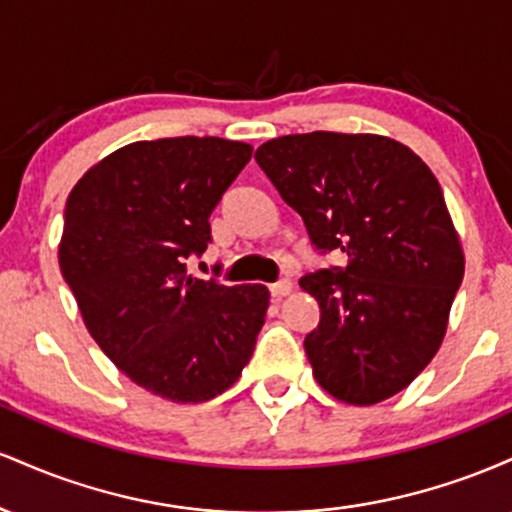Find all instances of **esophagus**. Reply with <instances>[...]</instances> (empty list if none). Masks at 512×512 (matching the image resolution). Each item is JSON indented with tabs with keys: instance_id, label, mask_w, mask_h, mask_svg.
Returning a JSON list of instances; mask_svg holds the SVG:
<instances>
[{
	"instance_id": "obj_1",
	"label": "esophagus",
	"mask_w": 512,
	"mask_h": 512,
	"mask_svg": "<svg viewBox=\"0 0 512 512\" xmlns=\"http://www.w3.org/2000/svg\"><path fill=\"white\" fill-rule=\"evenodd\" d=\"M291 281L289 279H281V281H276V284H272L269 286V291H272V296L274 298H284V296H289L291 293Z\"/></svg>"
}]
</instances>
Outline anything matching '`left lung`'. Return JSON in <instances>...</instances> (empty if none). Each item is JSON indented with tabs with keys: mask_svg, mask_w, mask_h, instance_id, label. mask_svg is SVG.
<instances>
[{
	"mask_svg": "<svg viewBox=\"0 0 512 512\" xmlns=\"http://www.w3.org/2000/svg\"><path fill=\"white\" fill-rule=\"evenodd\" d=\"M255 161L315 248L344 252V267L298 281L320 305L305 337L317 385L354 407L402 392L438 354L464 276L436 175L383 134H286Z\"/></svg>",
	"mask_w": 512,
	"mask_h": 512,
	"instance_id": "left-lung-1",
	"label": "left lung"
}]
</instances>
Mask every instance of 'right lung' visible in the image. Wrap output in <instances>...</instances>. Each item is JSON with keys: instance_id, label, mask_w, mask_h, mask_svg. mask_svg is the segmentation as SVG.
Segmentation results:
<instances>
[{"instance_id": "add662e5", "label": "right lung", "mask_w": 512, "mask_h": 512, "mask_svg": "<svg viewBox=\"0 0 512 512\" xmlns=\"http://www.w3.org/2000/svg\"><path fill=\"white\" fill-rule=\"evenodd\" d=\"M250 156V144L219 137L134 142L88 168L67 197L57 257L86 330L161 399L199 404L226 392L264 325L267 286L187 274Z\"/></svg>"}]
</instances>
